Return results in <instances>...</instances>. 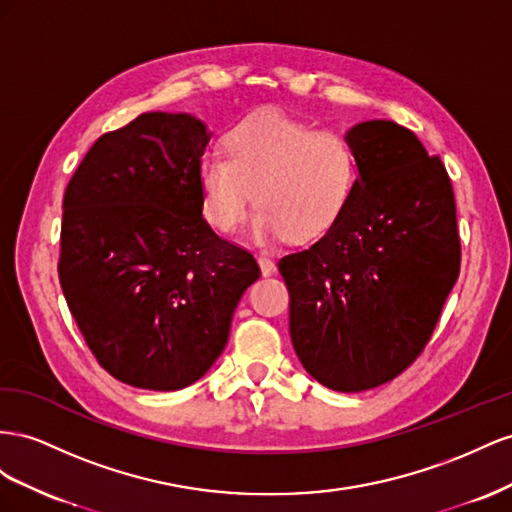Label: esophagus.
<instances>
[{"mask_svg": "<svg viewBox=\"0 0 512 512\" xmlns=\"http://www.w3.org/2000/svg\"><path fill=\"white\" fill-rule=\"evenodd\" d=\"M257 264H259L261 274H264V276H272V274L276 272V264H274V261H272L270 257H266V255H259V257H257Z\"/></svg>", "mask_w": 512, "mask_h": 512, "instance_id": "34e87169", "label": "esophagus"}]
</instances>
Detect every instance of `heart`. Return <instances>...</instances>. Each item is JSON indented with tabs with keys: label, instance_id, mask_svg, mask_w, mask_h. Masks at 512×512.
Instances as JSON below:
<instances>
[{
	"label": "heart",
	"instance_id": "1",
	"mask_svg": "<svg viewBox=\"0 0 512 512\" xmlns=\"http://www.w3.org/2000/svg\"><path fill=\"white\" fill-rule=\"evenodd\" d=\"M225 148L227 156L206 154L197 165L203 216L221 233L242 225L255 197L259 210L248 229L255 242H311L339 221L354 193L358 169L349 143L283 113L233 126Z\"/></svg>",
	"mask_w": 512,
	"mask_h": 512
}]
</instances>
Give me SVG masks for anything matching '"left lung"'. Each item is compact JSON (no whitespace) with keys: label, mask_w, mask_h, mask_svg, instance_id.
I'll use <instances>...</instances> for the list:
<instances>
[{"label":"left lung","mask_w":512,"mask_h":512,"mask_svg":"<svg viewBox=\"0 0 512 512\" xmlns=\"http://www.w3.org/2000/svg\"><path fill=\"white\" fill-rule=\"evenodd\" d=\"M356 184L339 221L279 270L306 373L339 392L382 386L425 349L459 276L446 167L392 120L354 124Z\"/></svg>","instance_id":"8db88e82"}]
</instances>
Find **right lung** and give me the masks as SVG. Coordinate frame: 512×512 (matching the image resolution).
<instances>
[{
	"mask_svg": "<svg viewBox=\"0 0 512 512\" xmlns=\"http://www.w3.org/2000/svg\"><path fill=\"white\" fill-rule=\"evenodd\" d=\"M191 113H141L102 135L64 195L60 285L92 354L145 390L195 384L223 354L259 266L203 218Z\"/></svg>",
	"mask_w": 512,
	"mask_h": 512,
	"instance_id": "right-lung-1",
	"label": "right lung"
}]
</instances>
